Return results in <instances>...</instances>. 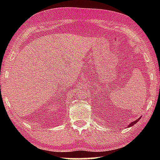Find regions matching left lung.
I'll use <instances>...</instances> for the list:
<instances>
[{"label": "left lung", "mask_w": 160, "mask_h": 160, "mask_svg": "<svg viewBox=\"0 0 160 160\" xmlns=\"http://www.w3.org/2000/svg\"><path fill=\"white\" fill-rule=\"evenodd\" d=\"M140 118H138V119H137V120H135L134 122H131V123L130 124H129L128 126V127H132V126H133L134 124H136L137 123V122L139 121V120H140Z\"/></svg>", "instance_id": "8db88e82"}]
</instances>
